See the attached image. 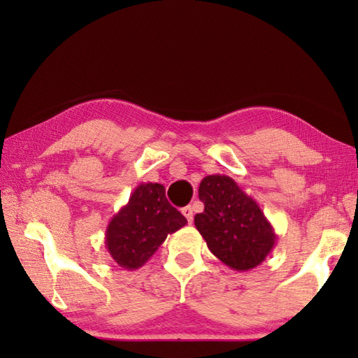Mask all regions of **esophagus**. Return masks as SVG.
Here are the masks:
<instances>
[{
    "label": "esophagus",
    "instance_id": "obj_1",
    "mask_svg": "<svg viewBox=\"0 0 358 358\" xmlns=\"http://www.w3.org/2000/svg\"><path fill=\"white\" fill-rule=\"evenodd\" d=\"M181 213L185 215V217L187 220V222H192V220H194V211H192V207H189V205H187V207H185L183 210H181Z\"/></svg>",
    "mask_w": 358,
    "mask_h": 358
}]
</instances>
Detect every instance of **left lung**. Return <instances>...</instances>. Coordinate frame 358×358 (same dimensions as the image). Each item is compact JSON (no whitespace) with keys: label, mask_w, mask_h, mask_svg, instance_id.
<instances>
[{"label":"left lung","mask_w":358,"mask_h":358,"mask_svg":"<svg viewBox=\"0 0 358 358\" xmlns=\"http://www.w3.org/2000/svg\"><path fill=\"white\" fill-rule=\"evenodd\" d=\"M203 211L194 216L208 250L237 271L256 268L273 250L278 235L257 202L227 175H208L199 186Z\"/></svg>","instance_id":"obj_1"}]
</instances>
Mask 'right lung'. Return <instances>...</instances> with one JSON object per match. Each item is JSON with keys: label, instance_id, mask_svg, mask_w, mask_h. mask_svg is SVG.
<instances>
[{"label": "right lung", "instance_id": "1", "mask_svg": "<svg viewBox=\"0 0 358 358\" xmlns=\"http://www.w3.org/2000/svg\"><path fill=\"white\" fill-rule=\"evenodd\" d=\"M187 221L166 199L159 183H141L106 229V250L126 270L141 268L157 251L169 234Z\"/></svg>", "mask_w": 358, "mask_h": 358}]
</instances>
